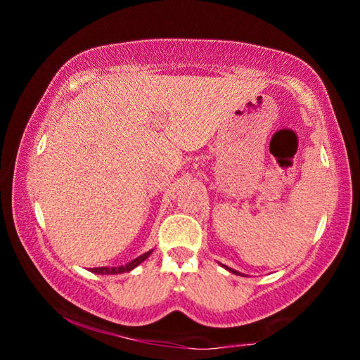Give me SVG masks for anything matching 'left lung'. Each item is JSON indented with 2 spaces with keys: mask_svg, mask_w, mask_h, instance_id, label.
<instances>
[{
  "mask_svg": "<svg viewBox=\"0 0 360 360\" xmlns=\"http://www.w3.org/2000/svg\"><path fill=\"white\" fill-rule=\"evenodd\" d=\"M224 268H227V270L229 271H231V273H235V275H238V276H245V275H243V273H240V271H236V270H233V268H229V266H225V265H222Z\"/></svg>",
  "mask_w": 360,
  "mask_h": 360,
  "instance_id": "left-lung-1",
  "label": "left lung"
}]
</instances>
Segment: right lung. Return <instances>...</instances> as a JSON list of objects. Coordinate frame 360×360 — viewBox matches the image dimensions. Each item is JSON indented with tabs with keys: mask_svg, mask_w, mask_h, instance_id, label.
<instances>
[{
	"mask_svg": "<svg viewBox=\"0 0 360 360\" xmlns=\"http://www.w3.org/2000/svg\"><path fill=\"white\" fill-rule=\"evenodd\" d=\"M152 254V249L148 252H144L143 255H139V257L133 259L131 262L125 265H119V266H98V268H90V271L92 273H98V275H120V273H127V271H131L133 268H136L141 262H144L146 259L149 257Z\"/></svg>",
	"mask_w": 360,
	"mask_h": 360,
	"instance_id": "obj_1",
	"label": "right lung"
}]
</instances>
